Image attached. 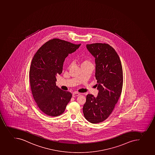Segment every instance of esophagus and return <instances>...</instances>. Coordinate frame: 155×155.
<instances>
[{
    "label": "esophagus",
    "instance_id": "1",
    "mask_svg": "<svg viewBox=\"0 0 155 155\" xmlns=\"http://www.w3.org/2000/svg\"><path fill=\"white\" fill-rule=\"evenodd\" d=\"M80 94L79 93H77V92H74V93H73L72 96L73 97H77V96H79Z\"/></svg>",
    "mask_w": 155,
    "mask_h": 155
}]
</instances>
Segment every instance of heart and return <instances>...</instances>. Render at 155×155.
I'll use <instances>...</instances> for the list:
<instances>
[{
  "instance_id": "b5f03b06",
  "label": "heart",
  "mask_w": 155,
  "mask_h": 155,
  "mask_svg": "<svg viewBox=\"0 0 155 155\" xmlns=\"http://www.w3.org/2000/svg\"><path fill=\"white\" fill-rule=\"evenodd\" d=\"M87 64H91V63L89 60L85 59L82 60V62H81V66H83V65H87Z\"/></svg>"
}]
</instances>
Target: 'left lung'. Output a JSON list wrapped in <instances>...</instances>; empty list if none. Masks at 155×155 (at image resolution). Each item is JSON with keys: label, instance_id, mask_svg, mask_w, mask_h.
I'll list each match as a JSON object with an SVG mask.
<instances>
[{"label": "left lung", "instance_id": "obj_1", "mask_svg": "<svg viewBox=\"0 0 155 155\" xmlns=\"http://www.w3.org/2000/svg\"><path fill=\"white\" fill-rule=\"evenodd\" d=\"M86 48L95 58V76L99 92L96 97L93 95H87L83 111L89 122L98 124L110 115L121 95L122 65L115 50L107 44H88Z\"/></svg>", "mask_w": 155, "mask_h": 155}]
</instances>
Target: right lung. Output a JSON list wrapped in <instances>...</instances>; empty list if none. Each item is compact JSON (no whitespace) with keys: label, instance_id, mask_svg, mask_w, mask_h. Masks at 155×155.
<instances>
[{"label":"right lung","instance_id":"obj_1","mask_svg":"<svg viewBox=\"0 0 155 155\" xmlns=\"http://www.w3.org/2000/svg\"><path fill=\"white\" fill-rule=\"evenodd\" d=\"M80 45L53 38L34 55L30 69L31 93L38 108L46 115L55 117L62 114L71 100V92L56 86V76L62 73L65 58Z\"/></svg>","mask_w":155,"mask_h":155}]
</instances>
